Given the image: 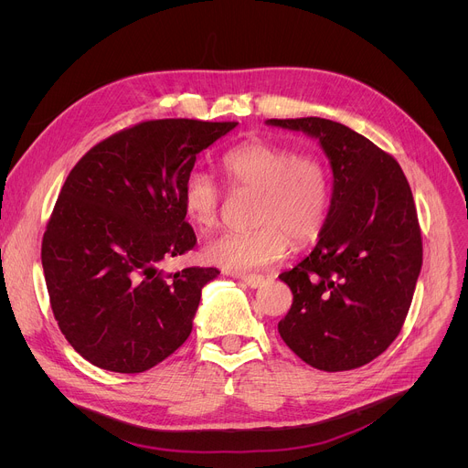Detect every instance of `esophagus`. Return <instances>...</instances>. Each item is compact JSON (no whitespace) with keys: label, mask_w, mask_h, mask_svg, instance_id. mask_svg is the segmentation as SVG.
<instances>
[{"label":"esophagus","mask_w":468,"mask_h":468,"mask_svg":"<svg viewBox=\"0 0 468 468\" xmlns=\"http://www.w3.org/2000/svg\"><path fill=\"white\" fill-rule=\"evenodd\" d=\"M242 283L248 285L250 289H259L264 285V278L262 276H244Z\"/></svg>","instance_id":"esophagus-1"}]
</instances>
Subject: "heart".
<instances>
[{
    "label": "heart",
    "instance_id": "b5f03b06",
    "mask_svg": "<svg viewBox=\"0 0 468 468\" xmlns=\"http://www.w3.org/2000/svg\"><path fill=\"white\" fill-rule=\"evenodd\" d=\"M222 170L233 190L255 194L251 224L257 226L206 242L202 255L209 264L246 274L282 261L289 240L300 248L320 235L329 209L331 179L318 155L251 139L224 155ZM181 202L188 220L206 231L217 224L222 190L211 176L192 170L183 183Z\"/></svg>",
    "mask_w": 468,
    "mask_h": 468
}]
</instances>
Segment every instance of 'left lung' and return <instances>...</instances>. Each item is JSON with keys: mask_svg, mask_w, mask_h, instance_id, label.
<instances>
[{"mask_svg": "<svg viewBox=\"0 0 468 468\" xmlns=\"http://www.w3.org/2000/svg\"><path fill=\"white\" fill-rule=\"evenodd\" d=\"M266 123L316 139L333 172L314 250L280 274L294 298L278 331L318 370L363 367L398 337L422 269L410 183L392 155L339 122L309 116Z\"/></svg>", "mask_w": 468, "mask_h": 468, "instance_id": "1", "label": "left lung"}]
</instances>
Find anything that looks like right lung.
Wrapping results in <instances>:
<instances>
[{"label": "right lung", "mask_w": 468, "mask_h": 468, "mask_svg": "<svg viewBox=\"0 0 468 468\" xmlns=\"http://www.w3.org/2000/svg\"><path fill=\"white\" fill-rule=\"evenodd\" d=\"M237 122H141L89 150L66 177L42 239L53 316L72 348L120 374L150 370L190 335L220 272L157 262L196 244L181 188L199 152Z\"/></svg>", "instance_id": "right-lung-1"}]
</instances>
